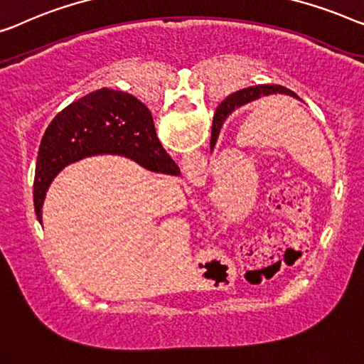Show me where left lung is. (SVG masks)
Returning a JSON list of instances; mask_svg holds the SVG:
<instances>
[{
	"instance_id": "8db88e82",
	"label": "left lung",
	"mask_w": 364,
	"mask_h": 364,
	"mask_svg": "<svg viewBox=\"0 0 364 364\" xmlns=\"http://www.w3.org/2000/svg\"><path fill=\"white\" fill-rule=\"evenodd\" d=\"M276 93H281V95L284 93V95H289V97H294V98L300 100L292 90H289V88L281 87V85L247 87V88H243V90L231 93L230 97H226L218 107L217 113H215L213 128H212V139H210V149H213L215 144H217L221 124H223V121L226 119V117H228L231 112H235L236 108L243 107V105H246V103L255 102V100H259L262 97H269V95H276Z\"/></svg>"
}]
</instances>
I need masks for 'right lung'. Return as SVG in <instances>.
<instances>
[{
	"label": "right lung",
	"mask_w": 364,
	"mask_h": 364,
	"mask_svg": "<svg viewBox=\"0 0 364 364\" xmlns=\"http://www.w3.org/2000/svg\"><path fill=\"white\" fill-rule=\"evenodd\" d=\"M97 154L129 157L152 172L181 173L157 139L149 108L133 95L102 88L65 107L42 136L34 178V208L41 223L52 178L72 162Z\"/></svg>",
	"instance_id": "right-lung-1"
}]
</instances>
